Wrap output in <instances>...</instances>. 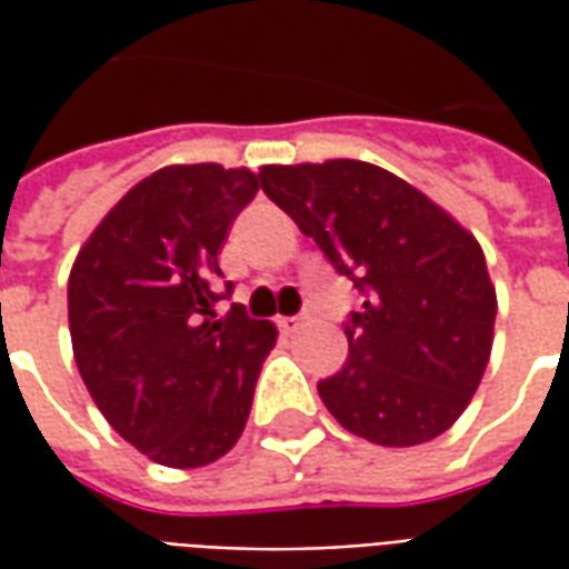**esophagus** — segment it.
Instances as JSON below:
<instances>
[{
	"label": "esophagus",
	"instance_id": "esophagus-1",
	"mask_svg": "<svg viewBox=\"0 0 569 569\" xmlns=\"http://www.w3.org/2000/svg\"><path fill=\"white\" fill-rule=\"evenodd\" d=\"M305 320H308V317H280V320H277V326H280L283 332H296V329H301V326H305Z\"/></svg>",
	"mask_w": 569,
	"mask_h": 569
}]
</instances>
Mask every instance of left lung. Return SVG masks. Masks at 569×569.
I'll list each match as a JSON object with an SVG mask.
<instances>
[{
  "label": "left lung",
  "mask_w": 569,
  "mask_h": 569,
  "mask_svg": "<svg viewBox=\"0 0 569 569\" xmlns=\"http://www.w3.org/2000/svg\"><path fill=\"white\" fill-rule=\"evenodd\" d=\"M259 186L366 296L345 322L350 357L317 383L332 418L383 448L451 429L488 369L497 320L476 237L366 161L268 163Z\"/></svg>",
  "instance_id": "obj_1"
}]
</instances>
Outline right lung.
I'll return each instance as SVG.
<instances>
[{
	"instance_id": "obj_1",
	"label": "right lung",
	"mask_w": 569,
	"mask_h": 569,
	"mask_svg": "<svg viewBox=\"0 0 569 569\" xmlns=\"http://www.w3.org/2000/svg\"><path fill=\"white\" fill-rule=\"evenodd\" d=\"M259 191L247 167L173 163L130 188L69 273V335L88 393L118 436L173 469L228 453L247 427L277 326L216 317L219 249Z\"/></svg>"
}]
</instances>
